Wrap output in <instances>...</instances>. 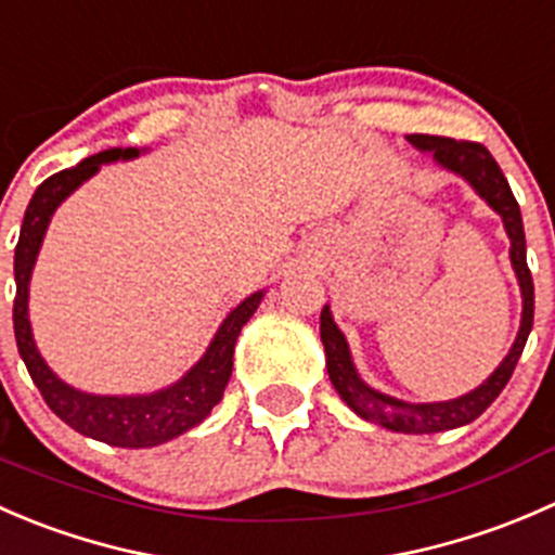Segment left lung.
I'll return each mask as SVG.
<instances>
[{
	"label": "left lung",
	"instance_id": "8db88e82",
	"mask_svg": "<svg viewBox=\"0 0 555 555\" xmlns=\"http://www.w3.org/2000/svg\"><path fill=\"white\" fill-rule=\"evenodd\" d=\"M408 142L418 147L421 153H431L437 167L466 180L472 191L502 218L504 232L509 237V264H513L515 278H518L520 301H524L520 326L518 334H515L513 348L507 350L502 364L480 386L462 393V397L446 399V402H404V399L391 397V393L377 391L359 375L353 356H350L348 339H345V334L334 323L332 307L328 305H323L321 312V343L323 353H326L328 380H332L339 399L359 418L383 426V429L402 431V435H435V431L459 429V426L472 424L477 415H482L491 408L493 399L507 386L509 375H513L515 364H518L520 353H524L526 339H529L531 323H534V283H531L529 264H526V237L520 207L515 202L513 191H509L507 178L502 175L499 164L493 162L491 153L480 142H459L451 140V137L408 134Z\"/></svg>",
	"mask_w": 555,
	"mask_h": 555
}]
</instances>
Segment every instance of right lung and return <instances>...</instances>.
<instances>
[{
	"label": "right lung",
	"instance_id": "1",
	"mask_svg": "<svg viewBox=\"0 0 555 555\" xmlns=\"http://www.w3.org/2000/svg\"><path fill=\"white\" fill-rule=\"evenodd\" d=\"M140 156V147H109L96 156L83 158L78 167L51 175L31 196L29 207L21 223V237L15 245V305H13V328L18 353L29 370L31 380L40 388L48 408L59 415L67 426L91 440L107 442L115 448H156L162 442L175 440L189 429L199 426L223 399L234 364V345L240 332L256 307L261 305L267 291H254L245 296L229 315L223 318L218 332L212 334L210 345L202 359L169 386L151 393H89L64 383L56 372L48 366L42 353L37 350L35 334L29 321V283L35 272L37 256H40L42 240L51 227L53 212L62 207L69 194L80 189L86 180L102 169V164L129 162Z\"/></svg>",
	"mask_w": 555,
	"mask_h": 555
}]
</instances>
